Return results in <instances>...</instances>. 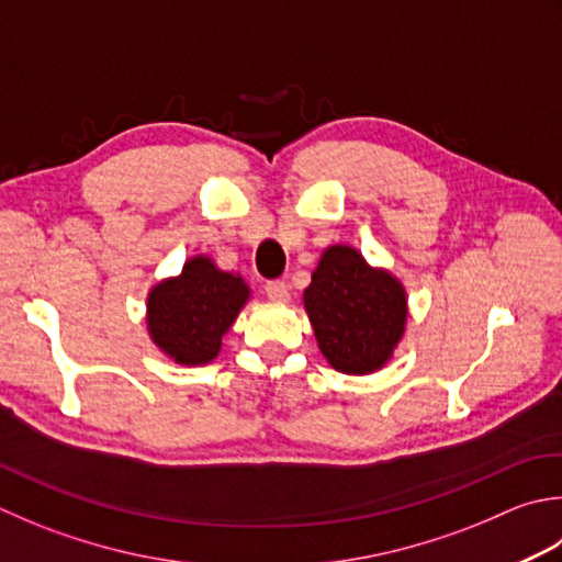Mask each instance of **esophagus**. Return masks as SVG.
<instances>
[{"mask_svg": "<svg viewBox=\"0 0 562 562\" xmlns=\"http://www.w3.org/2000/svg\"><path fill=\"white\" fill-rule=\"evenodd\" d=\"M266 294L272 302H288L290 300V284L284 280H270L266 282Z\"/></svg>", "mask_w": 562, "mask_h": 562, "instance_id": "obj_1", "label": "esophagus"}]
</instances>
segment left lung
I'll return each mask as SVG.
<instances>
[{
    "instance_id": "left-lung-1",
    "label": "left lung",
    "mask_w": 562,
    "mask_h": 562,
    "mask_svg": "<svg viewBox=\"0 0 562 562\" xmlns=\"http://www.w3.org/2000/svg\"><path fill=\"white\" fill-rule=\"evenodd\" d=\"M304 306L324 358L348 375L380 370L404 334V288L350 246L324 250Z\"/></svg>"
}]
</instances>
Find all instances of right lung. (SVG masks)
<instances>
[{"instance_id": "add662e5", "label": "right lung", "mask_w": 562, "mask_h": 562, "mask_svg": "<svg viewBox=\"0 0 562 562\" xmlns=\"http://www.w3.org/2000/svg\"><path fill=\"white\" fill-rule=\"evenodd\" d=\"M250 296L248 284L196 256L178 278L148 294V331L165 356L180 366H204L222 348V336Z\"/></svg>"}]
</instances>
